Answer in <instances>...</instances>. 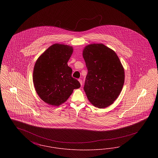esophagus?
Wrapping results in <instances>:
<instances>
[{"instance_id":"obj_1","label":"esophagus","mask_w":158,"mask_h":158,"mask_svg":"<svg viewBox=\"0 0 158 158\" xmlns=\"http://www.w3.org/2000/svg\"><path fill=\"white\" fill-rule=\"evenodd\" d=\"M78 81H79V82H80V83H81V86H82L83 82L82 79H79Z\"/></svg>"}]
</instances>
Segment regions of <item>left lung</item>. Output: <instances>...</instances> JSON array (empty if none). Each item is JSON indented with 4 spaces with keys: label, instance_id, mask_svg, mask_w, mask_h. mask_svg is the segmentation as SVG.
I'll return each mask as SVG.
<instances>
[{
    "label": "left lung",
    "instance_id": "obj_1",
    "mask_svg": "<svg viewBox=\"0 0 158 158\" xmlns=\"http://www.w3.org/2000/svg\"><path fill=\"white\" fill-rule=\"evenodd\" d=\"M88 69L83 89L90 103L98 108L113 104L124 83V70L117 54L103 44H91L83 50Z\"/></svg>",
    "mask_w": 158,
    "mask_h": 158
}]
</instances>
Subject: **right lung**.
<instances>
[{
    "mask_svg": "<svg viewBox=\"0 0 158 158\" xmlns=\"http://www.w3.org/2000/svg\"><path fill=\"white\" fill-rule=\"evenodd\" d=\"M73 51L72 47L54 44L38 59L33 72L35 89L44 102L59 106L68 100L75 89L81 87L72 77L68 62Z\"/></svg>",
    "mask_w": 158,
    "mask_h": 158,
    "instance_id": "1",
    "label": "right lung"
}]
</instances>
